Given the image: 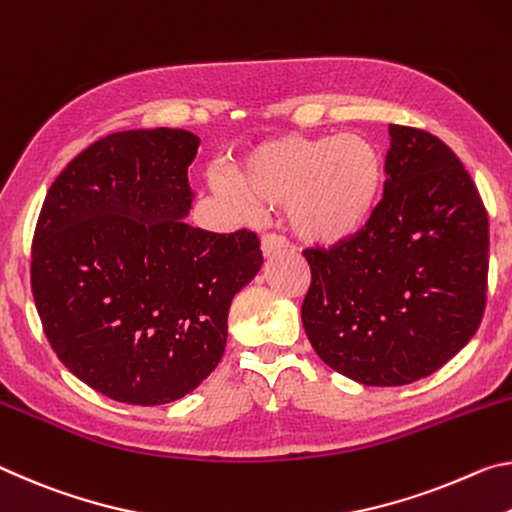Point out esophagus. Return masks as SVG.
<instances>
[{
    "label": "esophagus",
    "mask_w": 512,
    "mask_h": 512,
    "mask_svg": "<svg viewBox=\"0 0 512 512\" xmlns=\"http://www.w3.org/2000/svg\"><path fill=\"white\" fill-rule=\"evenodd\" d=\"M261 249H263V256L281 254V251L288 249V240L283 236H276V233H265L261 240Z\"/></svg>",
    "instance_id": "34e87169"
}]
</instances>
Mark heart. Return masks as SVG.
Segmentation results:
<instances>
[{
  "label": "heart",
  "instance_id": "obj_1",
  "mask_svg": "<svg viewBox=\"0 0 512 512\" xmlns=\"http://www.w3.org/2000/svg\"><path fill=\"white\" fill-rule=\"evenodd\" d=\"M379 147L360 133L288 136L251 152L236 182L217 190L249 213L258 204H283L290 231L311 245H340L363 231L383 192Z\"/></svg>",
  "mask_w": 512,
  "mask_h": 512
}]
</instances>
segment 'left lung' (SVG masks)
I'll return each instance as SVG.
<instances>
[{
	"label": "left lung",
	"mask_w": 512,
	"mask_h": 512,
	"mask_svg": "<svg viewBox=\"0 0 512 512\" xmlns=\"http://www.w3.org/2000/svg\"><path fill=\"white\" fill-rule=\"evenodd\" d=\"M383 199L363 231L304 249L308 340L331 370L363 385L433 374L479 329L490 229L458 156L422 129L390 124Z\"/></svg>",
	"instance_id": "left-lung-1"
}]
</instances>
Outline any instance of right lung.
I'll return each instance as SVG.
<instances>
[{
	"mask_svg": "<svg viewBox=\"0 0 512 512\" xmlns=\"http://www.w3.org/2000/svg\"><path fill=\"white\" fill-rule=\"evenodd\" d=\"M183 129L111 133L49 188L31 245V290L49 345L122 404L186 397L224 354L231 299L263 265L254 231L186 224Z\"/></svg>",
	"mask_w": 512,
	"mask_h": 512,
	"instance_id": "add662e5",
	"label": "right lung"
}]
</instances>
